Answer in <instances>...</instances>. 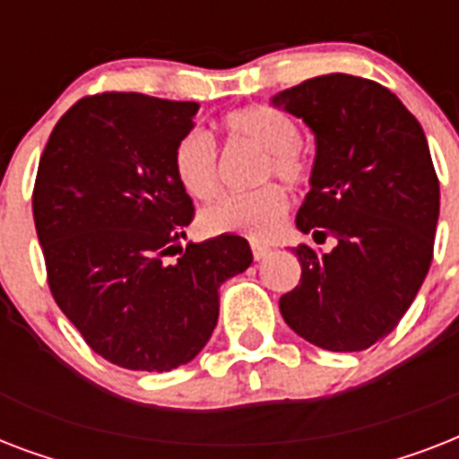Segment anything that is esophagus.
<instances>
[{"label":"esophagus","mask_w":459,"mask_h":459,"mask_svg":"<svg viewBox=\"0 0 459 459\" xmlns=\"http://www.w3.org/2000/svg\"><path fill=\"white\" fill-rule=\"evenodd\" d=\"M250 247H252V257L257 259V262L259 259H264L266 255L272 252V247H266V245H262V243H252Z\"/></svg>","instance_id":"1"}]
</instances>
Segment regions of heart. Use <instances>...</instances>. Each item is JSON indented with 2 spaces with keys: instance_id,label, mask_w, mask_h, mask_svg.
I'll list each match as a JSON object with an SVG mask.
<instances>
[{
  "instance_id": "obj_1",
  "label": "heart",
  "mask_w": 459,
  "mask_h": 459,
  "mask_svg": "<svg viewBox=\"0 0 459 459\" xmlns=\"http://www.w3.org/2000/svg\"><path fill=\"white\" fill-rule=\"evenodd\" d=\"M230 140H243L264 152L259 180L273 176L290 187H302L312 178V164L300 150V126L286 111L273 107H247L223 118ZM173 176L193 200H212L219 193V147L207 131L193 128L176 143L171 154ZM286 190L264 186L243 195H226L202 209L200 226L207 233H233L252 240H266L279 233L288 216Z\"/></svg>"
}]
</instances>
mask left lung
<instances>
[{
    "instance_id": "1",
    "label": "left lung",
    "mask_w": 459,
    "mask_h": 459,
    "mask_svg": "<svg viewBox=\"0 0 459 459\" xmlns=\"http://www.w3.org/2000/svg\"><path fill=\"white\" fill-rule=\"evenodd\" d=\"M316 138L312 190L298 229L300 283L281 298L295 333L333 352L371 348L398 326L427 279L441 207L427 135L395 92L348 74L309 78L273 97Z\"/></svg>"
}]
</instances>
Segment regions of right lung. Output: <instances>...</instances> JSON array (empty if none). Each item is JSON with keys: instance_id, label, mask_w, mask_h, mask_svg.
Segmentation results:
<instances>
[{"instance_id": "1", "label": "right lung", "mask_w": 459, "mask_h": 459, "mask_svg": "<svg viewBox=\"0 0 459 459\" xmlns=\"http://www.w3.org/2000/svg\"><path fill=\"white\" fill-rule=\"evenodd\" d=\"M197 109L140 92L88 95L39 157L32 216L52 298L82 341L124 369L190 362L216 326L219 286L252 264L240 236L180 247L195 207L171 154Z\"/></svg>"}]
</instances>
